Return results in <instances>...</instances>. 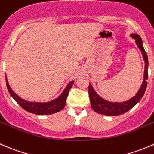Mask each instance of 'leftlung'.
I'll use <instances>...</instances> for the list:
<instances>
[{"instance_id": "1", "label": "left lung", "mask_w": 154, "mask_h": 154, "mask_svg": "<svg viewBox=\"0 0 154 154\" xmlns=\"http://www.w3.org/2000/svg\"><path fill=\"white\" fill-rule=\"evenodd\" d=\"M131 37L135 39L136 44L138 45V48L141 50L143 58L145 62V70H144V81H143L142 85L135 96L129 99V101H124V102H110L98 96V94L95 92L92 86L89 83L88 91H89V99L91 101V107L92 110H94L97 113L107 115V116H117V115L123 114L132 108L141 99L145 92L147 85V80L148 79V58H147V53L143 47L142 40L141 37L136 34H132Z\"/></svg>"}]
</instances>
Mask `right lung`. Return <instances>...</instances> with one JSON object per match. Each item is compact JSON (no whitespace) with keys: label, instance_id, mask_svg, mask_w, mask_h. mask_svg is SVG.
I'll use <instances>...</instances> for the list:
<instances>
[{"label":"right lung","instance_id":"add662e5","mask_svg":"<svg viewBox=\"0 0 154 154\" xmlns=\"http://www.w3.org/2000/svg\"><path fill=\"white\" fill-rule=\"evenodd\" d=\"M74 82L71 81L68 84L65 90L63 91L62 94L56 99L53 100L49 102H31V101H27L25 100L22 99L20 97L18 96L11 89L7 78H6V83H7V89L10 95L14 98L15 101L27 111L30 112L31 113L38 115H46V114H52L56 112L60 111L61 110L65 107V103H66V98L68 97V92L71 89V86H73Z\"/></svg>","mask_w":154,"mask_h":154}]
</instances>
